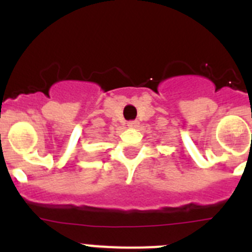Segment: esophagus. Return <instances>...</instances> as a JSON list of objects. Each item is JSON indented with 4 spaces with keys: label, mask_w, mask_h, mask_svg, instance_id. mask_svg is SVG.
Masks as SVG:
<instances>
[{
    "label": "esophagus",
    "mask_w": 252,
    "mask_h": 252,
    "mask_svg": "<svg viewBox=\"0 0 252 252\" xmlns=\"http://www.w3.org/2000/svg\"><path fill=\"white\" fill-rule=\"evenodd\" d=\"M127 126L128 127H137V126H139V121H136V120H133V121H128Z\"/></svg>",
    "instance_id": "obj_1"
}]
</instances>
